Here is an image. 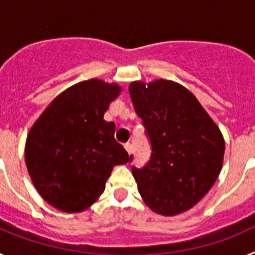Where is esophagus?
<instances>
[{
  "label": "esophagus",
  "mask_w": 255,
  "mask_h": 255,
  "mask_svg": "<svg viewBox=\"0 0 255 255\" xmlns=\"http://www.w3.org/2000/svg\"><path fill=\"white\" fill-rule=\"evenodd\" d=\"M124 147H125L126 152L129 153V154L132 152V144H131V143H126L125 145H124Z\"/></svg>",
  "instance_id": "obj_1"
}]
</instances>
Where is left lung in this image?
<instances>
[{"instance_id": "obj_1", "label": "left lung", "mask_w": 255, "mask_h": 255, "mask_svg": "<svg viewBox=\"0 0 255 255\" xmlns=\"http://www.w3.org/2000/svg\"><path fill=\"white\" fill-rule=\"evenodd\" d=\"M129 92L152 144L149 162L140 170L132 167L139 194L155 213L180 215L217 180L224 135L197 97L179 83L132 82Z\"/></svg>"}]
</instances>
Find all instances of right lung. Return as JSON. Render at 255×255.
I'll return each instance as SVG.
<instances>
[{
	"label": "right lung",
	"mask_w": 255,
	"mask_h": 255,
	"mask_svg": "<svg viewBox=\"0 0 255 255\" xmlns=\"http://www.w3.org/2000/svg\"><path fill=\"white\" fill-rule=\"evenodd\" d=\"M123 88L101 79L58 94L26 136L25 163L33 185L52 207L79 213L96 203L116 164L130 157L103 115Z\"/></svg>",
	"instance_id": "right-lung-1"
}]
</instances>
